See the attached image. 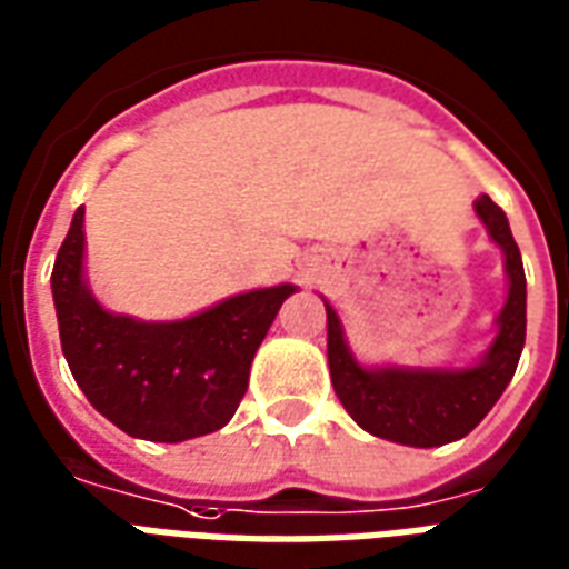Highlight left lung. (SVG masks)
<instances>
[{"instance_id":"8db88e82","label":"left lung","mask_w":569,"mask_h":569,"mask_svg":"<svg viewBox=\"0 0 569 569\" xmlns=\"http://www.w3.org/2000/svg\"><path fill=\"white\" fill-rule=\"evenodd\" d=\"M488 239L503 251L506 300L495 339L470 367H367L351 351L333 306L327 309V363L336 397L367 433L412 449H433L467 437L512 381L528 327V281L509 221L491 197L472 202Z\"/></svg>"}]
</instances>
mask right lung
Masks as SVG:
<instances>
[{
  "instance_id": "right-lung-1",
  "label": "right lung",
  "mask_w": 569,
  "mask_h": 569,
  "mask_svg": "<svg viewBox=\"0 0 569 569\" xmlns=\"http://www.w3.org/2000/svg\"><path fill=\"white\" fill-rule=\"evenodd\" d=\"M84 206L74 211L51 272L60 342L99 416L148 442L221 430L248 388L257 348L297 284L233 293L178 321L109 312L84 276Z\"/></svg>"
}]
</instances>
